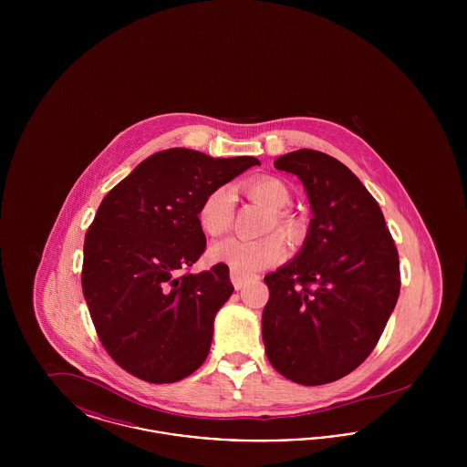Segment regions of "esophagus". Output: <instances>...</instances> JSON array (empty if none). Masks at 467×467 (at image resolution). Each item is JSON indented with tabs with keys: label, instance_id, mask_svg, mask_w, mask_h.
<instances>
[{
	"label": "esophagus",
	"instance_id": "obj_1",
	"mask_svg": "<svg viewBox=\"0 0 467 467\" xmlns=\"http://www.w3.org/2000/svg\"><path fill=\"white\" fill-rule=\"evenodd\" d=\"M250 278H252V275L231 269V282H233L234 289H244V285L250 282Z\"/></svg>",
	"mask_w": 467,
	"mask_h": 467
}]
</instances>
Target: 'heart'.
I'll return each instance as SVG.
<instances>
[{
  "instance_id": "obj_1",
  "label": "heart",
  "mask_w": 467,
  "mask_h": 467,
  "mask_svg": "<svg viewBox=\"0 0 467 467\" xmlns=\"http://www.w3.org/2000/svg\"><path fill=\"white\" fill-rule=\"evenodd\" d=\"M242 191L248 200L261 204L271 213L266 231L276 229L287 240H297L301 236L299 221L294 215L284 212L289 206L290 192L282 180L275 177L250 178L242 185ZM233 204L234 198L227 187H219L212 191L201 202L198 212L201 229L208 236L225 234L233 223ZM284 255L285 244L278 234H267L261 240L252 242L229 238L212 244L210 248L212 261L246 275L280 263Z\"/></svg>"
}]
</instances>
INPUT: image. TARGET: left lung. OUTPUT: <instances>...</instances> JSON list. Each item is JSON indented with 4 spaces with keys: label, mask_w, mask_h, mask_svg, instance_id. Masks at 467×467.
Wrapping results in <instances>:
<instances>
[{
    "label": "left lung",
    "mask_w": 467,
    "mask_h": 467,
    "mask_svg": "<svg viewBox=\"0 0 467 467\" xmlns=\"http://www.w3.org/2000/svg\"><path fill=\"white\" fill-rule=\"evenodd\" d=\"M275 168L303 182L313 217L297 257L265 276V348L280 375L324 385L377 347L400 297V255L377 200L343 162L299 149Z\"/></svg>",
    "instance_id": "obj_1"
}]
</instances>
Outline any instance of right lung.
Instances as JSON below:
<instances>
[{"instance_id": "right-lung-1", "label": "right lung", "mask_w": 467, "mask_h": 467, "mask_svg": "<svg viewBox=\"0 0 467 467\" xmlns=\"http://www.w3.org/2000/svg\"><path fill=\"white\" fill-rule=\"evenodd\" d=\"M254 164L170 149L101 201L84 242L82 290L101 345L133 377L173 383L208 356L215 313L234 287L225 265L191 273L206 248L198 212Z\"/></svg>"}]
</instances>
